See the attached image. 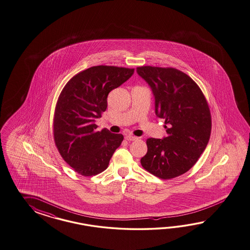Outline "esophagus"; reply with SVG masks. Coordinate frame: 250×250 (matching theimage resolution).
<instances>
[{
	"label": "esophagus",
	"mask_w": 250,
	"mask_h": 250,
	"mask_svg": "<svg viewBox=\"0 0 250 250\" xmlns=\"http://www.w3.org/2000/svg\"><path fill=\"white\" fill-rule=\"evenodd\" d=\"M125 139L126 141H129V142H131V141L137 140V137H136V136H134V135H132V134H127V135H125Z\"/></svg>",
	"instance_id": "1"
}]
</instances>
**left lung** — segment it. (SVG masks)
<instances>
[{"mask_svg":"<svg viewBox=\"0 0 250 250\" xmlns=\"http://www.w3.org/2000/svg\"><path fill=\"white\" fill-rule=\"evenodd\" d=\"M152 88L155 114L165 119L167 136L146 140L141 165L164 180L185 173L205 150L211 132V116L200 86L173 67L144 66L136 68Z\"/></svg>","mask_w":250,"mask_h":250,"instance_id":"left-lung-1","label":"left lung"}]
</instances>
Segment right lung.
Segmentation results:
<instances>
[{
    "instance_id": "right-lung-1",
    "label": "right lung",
    "mask_w": 250,
    "mask_h": 250,
    "mask_svg": "<svg viewBox=\"0 0 250 250\" xmlns=\"http://www.w3.org/2000/svg\"><path fill=\"white\" fill-rule=\"evenodd\" d=\"M134 68L95 66L75 75L62 89L53 119L54 141L75 171L93 176L105 170L124 136L97 131L96 119L107 107L109 92L129 80Z\"/></svg>"
}]
</instances>
